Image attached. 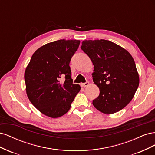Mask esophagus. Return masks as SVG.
<instances>
[{
    "instance_id": "1",
    "label": "esophagus",
    "mask_w": 155,
    "mask_h": 155,
    "mask_svg": "<svg viewBox=\"0 0 155 155\" xmlns=\"http://www.w3.org/2000/svg\"><path fill=\"white\" fill-rule=\"evenodd\" d=\"M81 85V87H87V86L89 85V82H88V81H87V82L85 83H82Z\"/></svg>"
}]
</instances>
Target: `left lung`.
Listing matches in <instances>:
<instances>
[{
	"label": "left lung",
	"instance_id": "obj_1",
	"mask_svg": "<svg viewBox=\"0 0 155 155\" xmlns=\"http://www.w3.org/2000/svg\"><path fill=\"white\" fill-rule=\"evenodd\" d=\"M81 50L94 66L93 81L100 95L92 101L104 114H114L127 105L139 85V75L128 51L110 41L85 40Z\"/></svg>",
	"mask_w": 155,
	"mask_h": 155
}]
</instances>
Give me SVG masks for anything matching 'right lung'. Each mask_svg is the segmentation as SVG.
Here are the masks:
<instances>
[{
  "label": "right lung",
  "mask_w": 155,
  "mask_h": 155,
  "mask_svg": "<svg viewBox=\"0 0 155 155\" xmlns=\"http://www.w3.org/2000/svg\"><path fill=\"white\" fill-rule=\"evenodd\" d=\"M80 41L60 39L46 44L32 55L26 68L25 80L28 97L41 113L59 118L69 110L81 89L73 84L69 66ZM64 77L65 80L60 83Z\"/></svg>",
  "instance_id": "1"
}]
</instances>
